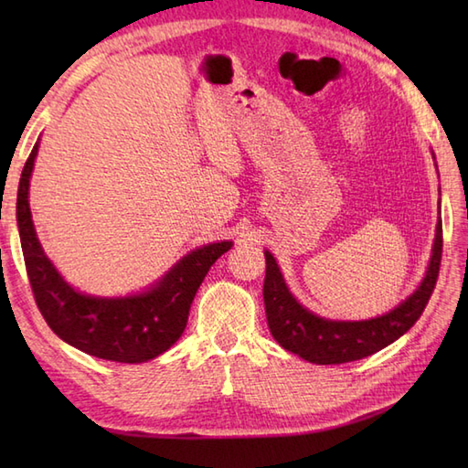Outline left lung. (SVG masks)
<instances>
[{
	"label": "left lung",
	"mask_w": 468,
	"mask_h": 468,
	"mask_svg": "<svg viewBox=\"0 0 468 468\" xmlns=\"http://www.w3.org/2000/svg\"><path fill=\"white\" fill-rule=\"evenodd\" d=\"M434 156V154H432ZM442 257V221L439 217L432 255L420 285L394 310L360 322L325 320L295 300L275 257L265 251L263 302L275 342L312 364H344L362 360L399 340L422 315L434 292Z\"/></svg>",
	"instance_id": "left-lung-1"
}]
</instances>
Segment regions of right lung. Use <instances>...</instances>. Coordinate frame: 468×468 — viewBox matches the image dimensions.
Instances as JSON below:
<instances>
[{"mask_svg":"<svg viewBox=\"0 0 468 468\" xmlns=\"http://www.w3.org/2000/svg\"><path fill=\"white\" fill-rule=\"evenodd\" d=\"M37 146L19 178L16 217L27 277L44 320L59 340L102 360L141 364L161 356L183 335L198 285L233 241L193 250L141 293L96 297L78 292L48 260L34 229L27 195Z\"/></svg>","mask_w":468,"mask_h":468,"instance_id":"right-lung-1","label":"right lung"}]
</instances>
